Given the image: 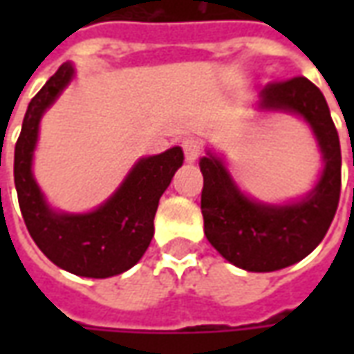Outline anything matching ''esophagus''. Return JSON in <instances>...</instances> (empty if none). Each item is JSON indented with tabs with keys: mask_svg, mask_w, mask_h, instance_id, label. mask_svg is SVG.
<instances>
[{
	"mask_svg": "<svg viewBox=\"0 0 354 354\" xmlns=\"http://www.w3.org/2000/svg\"><path fill=\"white\" fill-rule=\"evenodd\" d=\"M182 147H184V155H185V161L187 162H195L199 159L201 155V142L195 138H185L182 142Z\"/></svg>",
	"mask_w": 354,
	"mask_h": 354,
	"instance_id": "1",
	"label": "esophagus"
}]
</instances>
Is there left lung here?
<instances>
[{"mask_svg":"<svg viewBox=\"0 0 354 354\" xmlns=\"http://www.w3.org/2000/svg\"><path fill=\"white\" fill-rule=\"evenodd\" d=\"M260 108L296 113L309 123L324 161L319 182L297 203L263 205L243 195L222 159L208 153L199 162L201 212L208 243L225 260L267 273L304 260L326 235L342 192V147L326 98L307 77L266 85Z\"/></svg>","mask_w":354,"mask_h":354,"instance_id":"left-lung-1","label":"left lung"}]
</instances>
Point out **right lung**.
<instances>
[{"label":"right lung","mask_w":354,"mask_h":354,"mask_svg":"<svg viewBox=\"0 0 354 354\" xmlns=\"http://www.w3.org/2000/svg\"><path fill=\"white\" fill-rule=\"evenodd\" d=\"M73 77V66L62 64L28 104L15 146V187L34 243L55 266L80 277L108 279L124 273L144 256L153 237L159 199L182 162V147L140 159L121 187L87 214L50 210L32 174V157L39 121Z\"/></svg>","instance_id":"obj_1"}]
</instances>
